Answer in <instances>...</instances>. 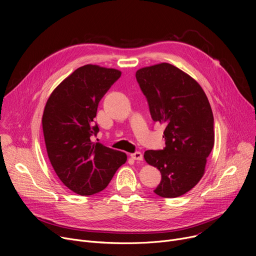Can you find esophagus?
Returning <instances> with one entry per match:
<instances>
[{"label":"esophagus","mask_w":256,"mask_h":256,"mask_svg":"<svg viewBox=\"0 0 256 256\" xmlns=\"http://www.w3.org/2000/svg\"><path fill=\"white\" fill-rule=\"evenodd\" d=\"M130 156H132V158L136 160H143V154H142V152H136L132 154Z\"/></svg>","instance_id":"obj_1"}]
</instances>
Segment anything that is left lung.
<instances>
[{
  "label": "left lung",
  "instance_id": "obj_1",
  "mask_svg": "<svg viewBox=\"0 0 256 256\" xmlns=\"http://www.w3.org/2000/svg\"><path fill=\"white\" fill-rule=\"evenodd\" d=\"M136 78L152 120L166 126L164 148L144 152L162 176L154 192L164 198L182 196L202 178L214 147L210 104L196 80L169 63L144 67Z\"/></svg>",
  "mask_w": 256,
  "mask_h": 256
}]
</instances>
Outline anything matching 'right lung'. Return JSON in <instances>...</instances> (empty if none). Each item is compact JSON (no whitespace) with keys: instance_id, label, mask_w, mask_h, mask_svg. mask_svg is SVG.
Masks as SVG:
<instances>
[{"instance_id":"right-lung-1","label":"right lung","mask_w":256,"mask_h":256,"mask_svg":"<svg viewBox=\"0 0 256 256\" xmlns=\"http://www.w3.org/2000/svg\"><path fill=\"white\" fill-rule=\"evenodd\" d=\"M121 72L98 65L78 67L52 91L42 116L50 162L61 182L78 195H93L109 184L126 154L94 143V121L104 94Z\"/></svg>"}]
</instances>
